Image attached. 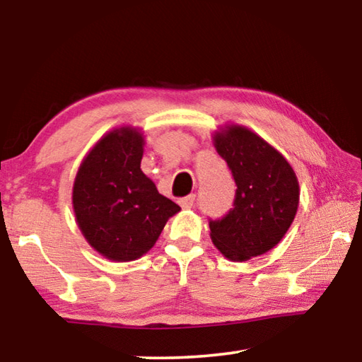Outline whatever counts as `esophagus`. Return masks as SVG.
Masks as SVG:
<instances>
[{
	"label": "esophagus",
	"mask_w": 362,
	"mask_h": 362,
	"mask_svg": "<svg viewBox=\"0 0 362 362\" xmlns=\"http://www.w3.org/2000/svg\"><path fill=\"white\" fill-rule=\"evenodd\" d=\"M194 198H196L194 194H188V196H185V198L179 199V204L182 207H185V209H189V207L194 206Z\"/></svg>",
	"instance_id": "34e87169"
}]
</instances>
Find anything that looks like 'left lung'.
<instances>
[{"mask_svg": "<svg viewBox=\"0 0 362 362\" xmlns=\"http://www.w3.org/2000/svg\"><path fill=\"white\" fill-rule=\"evenodd\" d=\"M214 146L236 183L233 209L211 220V240L226 259L246 262L273 249L298 207V180L287 159L247 127L214 134Z\"/></svg>", "mask_w": 362, "mask_h": 362, "instance_id": "obj_1", "label": "left lung"}]
</instances>
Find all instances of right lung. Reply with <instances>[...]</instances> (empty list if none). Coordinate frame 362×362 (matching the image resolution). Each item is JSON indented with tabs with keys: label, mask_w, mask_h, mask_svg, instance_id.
<instances>
[{
	"label": "right lung",
	"mask_w": 362,
	"mask_h": 362,
	"mask_svg": "<svg viewBox=\"0 0 362 362\" xmlns=\"http://www.w3.org/2000/svg\"><path fill=\"white\" fill-rule=\"evenodd\" d=\"M144 145V134L136 127L113 129L83 159L73 183L79 230L113 262H131L148 252L169 217L180 211L140 169Z\"/></svg>",
	"instance_id": "1"
}]
</instances>
